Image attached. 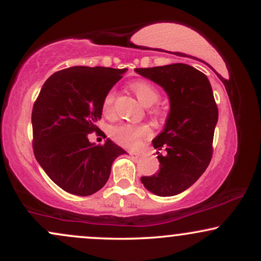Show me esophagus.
<instances>
[{
	"label": "esophagus",
	"instance_id": "esophagus-1",
	"mask_svg": "<svg viewBox=\"0 0 261 261\" xmlns=\"http://www.w3.org/2000/svg\"><path fill=\"white\" fill-rule=\"evenodd\" d=\"M130 155H131V157H134V158H139V157H141V155H142V153H141V152H139V151H131Z\"/></svg>",
	"mask_w": 261,
	"mask_h": 261
}]
</instances>
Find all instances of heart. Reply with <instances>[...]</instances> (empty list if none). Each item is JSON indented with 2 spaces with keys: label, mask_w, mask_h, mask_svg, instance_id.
Masks as SVG:
<instances>
[{
  "label": "heart",
  "mask_w": 261,
  "mask_h": 261,
  "mask_svg": "<svg viewBox=\"0 0 261 261\" xmlns=\"http://www.w3.org/2000/svg\"><path fill=\"white\" fill-rule=\"evenodd\" d=\"M130 89L135 93L141 103L145 107H151L160 99V92L152 83L147 81H135L130 83ZM115 98L116 92L114 89H110L104 95L103 101H101V110L107 118H112L115 113ZM151 113L153 115H161V110L158 108L151 109ZM149 134V127L145 124H121L115 126L112 130L113 140L116 143L124 147H136L139 142L143 137H146Z\"/></svg>",
  "instance_id": "heart-1"
}]
</instances>
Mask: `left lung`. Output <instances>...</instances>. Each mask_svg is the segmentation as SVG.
<instances>
[{
    "instance_id": "8db88e82",
    "label": "left lung",
    "mask_w": 261,
    "mask_h": 261,
    "mask_svg": "<svg viewBox=\"0 0 261 261\" xmlns=\"http://www.w3.org/2000/svg\"><path fill=\"white\" fill-rule=\"evenodd\" d=\"M135 71L160 85L170 101L166 126L152 141L160 170L141 176V182L154 195H178L202 175L212 158L218 108L211 85L206 74L185 64Z\"/></svg>"
}]
</instances>
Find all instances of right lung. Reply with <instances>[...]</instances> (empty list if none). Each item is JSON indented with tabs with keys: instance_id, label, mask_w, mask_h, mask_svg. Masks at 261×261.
Segmentation results:
<instances>
[{
	"instance_id": "right-lung-1",
	"label": "right lung",
	"mask_w": 261,
	"mask_h": 261,
	"mask_svg": "<svg viewBox=\"0 0 261 261\" xmlns=\"http://www.w3.org/2000/svg\"><path fill=\"white\" fill-rule=\"evenodd\" d=\"M126 68L74 66L44 83L32 112L33 149L49 178L67 193L88 196L106 185L116 157L126 153L107 139L95 145L88 135L101 133V101Z\"/></svg>"
}]
</instances>
